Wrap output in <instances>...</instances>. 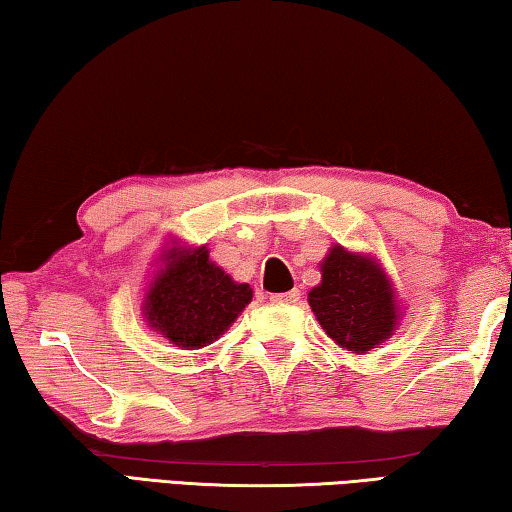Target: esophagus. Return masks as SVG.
<instances>
[{
    "instance_id": "esophagus-1",
    "label": "esophagus",
    "mask_w": 512,
    "mask_h": 512,
    "mask_svg": "<svg viewBox=\"0 0 512 512\" xmlns=\"http://www.w3.org/2000/svg\"><path fill=\"white\" fill-rule=\"evenodd\" d=\"M273 302H284V305H293V302L300 300V291L291 289L287 293H277V296H271Z\"/></svg>"
}]
</instances>
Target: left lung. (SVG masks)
<instances>
[{
	"mask_svg": "<svg viewBox=\"0 0 512 512\" xmlns=\"http://www.w3.org/2000/svg\"><path fill=\"white\" fill-rule=\"evenodd\" d=\"M320 273V284L307 300L329 339L354 354L391 339L400 323V307L377 259L336 244L320 264Z\"/></svg>",
	"mask_w": 512,
	"mask_h": 512,
	"instance_id": "1",
	"label": "left lung"
}]
</instances>
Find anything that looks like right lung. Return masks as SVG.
Returning <instances> with one entry per match:
<instances>
[{"label":"right lung","instance_id":"add662e5","mask_svg":"<svg viewBox=\"0 0 512 512\" xmlns=\"http://www.w3.org/2000/svg\"><path fill=\"white\" fill-rule=\"evenodd\" d=\"M160 259L162 268L146 291L144 318L178 348L214 343L253 300V289L210 262L205 246L173 244Z\"/></svg>","mask_w":512,"mask_h":512}]
</instances>
